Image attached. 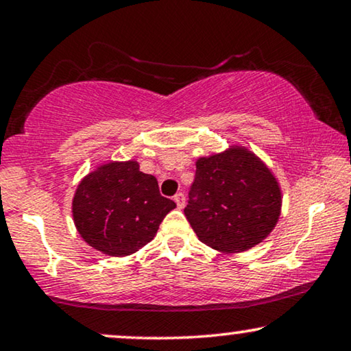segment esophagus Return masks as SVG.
I'll return each mask as SVG.
<instances>
[{
	"instance_id": "1",
	"label": "esophagus",
	"mask_w": 351,
	"mask_h": 351,
	"mask_svg": "<svg viewBox=\"0 0 351 351\" xmlns=\"http://www.w3.org/2000/svg\"><path fill=\"white\" fill-rule=\"evenodd\" d=\"M174 201H176L177 208L182 209V208H184V206H185V195H184V193H176Z\"/></svg>"
}]
</instances>
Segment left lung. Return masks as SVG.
<instances>
[{
  "instance_id": "1",
  "label": "left lung",
  "mask_w": 351,
  "mask_h": 351,
  "mask_svg": "<svg viewBox=\"0 0 351 351\" xmlns=\"http://www.w3.org/2000/svg\"><path fill=\"white\" fill-rule=\"evenodd\" d=\"M281 191L268 167L247 148L199 158L184 209L204 244L241 252L262 243L278 222Z\"/></svg>"
}]
</instances>
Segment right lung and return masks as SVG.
<instances>
[{
  "label": "right lung",
  "mask_w": 351,
  "mask_h": 351,
  "mask_svg": "<svg viewBox=\"0 0 351 351\" xmlns=\"http://www.w3.org/2000/svg\"><path fill=\"white\" fill-rule=\"evenodd\" d=\"M174 208V201L161 196L155 177L138 171V162H108L81 180L73 219L89 246L121 257L150 243Z\"/></svg>",
  "instance_id": "1"
}]
</instances>
